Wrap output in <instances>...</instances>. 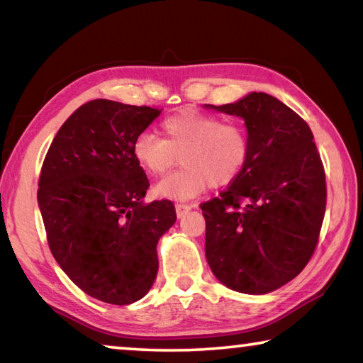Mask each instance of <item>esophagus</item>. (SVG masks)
Here are the masks:
<instances>
[{"label": "esophagus", "mask_w": 363, "mask_h": 363, "mask_svg": "<svg viewBox=\"0 0 363 363\" xmlns=\"http://www.w3.org/2000/svg\"><path fill=\"white\" fill-rule=\"evenodd\" d=\"M192 210V206L190 205H182V203H177L176 205V214H177V218H182V216H186V214Z\"/></svg>", "instance_id": "esophagus-1"}]
</instances>
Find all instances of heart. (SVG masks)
I'll return each mask as SVG.
<instances>
[{
  "label": "heart",
  "mask_w": 363,
  "mask_h": 363,
  "mask_svg": "<svg viewBox=\"0 0 363 363\" xmlns=\"http://www.w3.org/2000/svg\"><path fill=\"white\" fill-rule=\"evenodd\" d=\"M164 139L140 133L133 144V155L150 176H162L177 163L184 167L160 181L153 192L162 199L190 200L208 186L223 187L235 181L250 157V140L238 123L219 116L182 112L162 123Z\"/></svg>",
  "instance_id": "obj_1"
}]
</instances>
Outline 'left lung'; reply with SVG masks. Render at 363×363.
I'll use <instances>...</instances> for the list:
<instances>
[{
    "label": "left lung",
    "mask_w": 363,
    "mask_h": 363,
    "mask_svg": "<svg viewBox=\"0 0 363 363\" xmlns=\"http://www.w3.org/2000/svg\"><path fill=\"white\" fill-rule=\"evenodd\" d=\"M205 107L240 116L250 140L240 176L200 206L206 261L230 290L270 293L306 267L320 233L327 186L314 136L298 113L266 93Z\"/></svg>",
    "instance_id": "8db88e82"
}]
</instances>
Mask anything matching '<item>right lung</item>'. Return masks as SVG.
<instances>
[{
	"instance_id": "add662e5",
	"label": "right lung",
	"mask_w": 363,
	"mask_h": 363,
	"mask_svg": "<svg viewBox=\"0 0 363 363\" xmlns=\"http://www.w3.org/2000/svg\"><path fill=\"white\" fill-rule=\"evenodd\" d=\"M160 113L86 102L60 126L41 168L38 206L54 259L78 288L108 304L149 293L157 243L176 223L173 201H144L149 179L133 155L134 140Z\"/></svg>"
}]
</instances>
